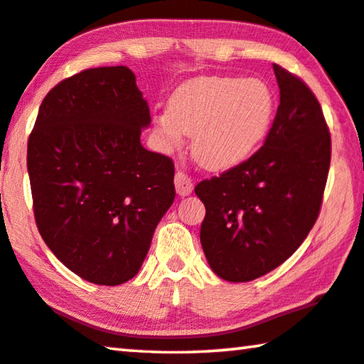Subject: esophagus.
Returning <instances> with one entry per match:
<instances>
[{
  "label": "esophagus",
  "instance_id": "1",
  "mask_svg": "<svg viewBox=\"0 0 364 364\" xmlns=\"http://www.w3.org/2000/svg\"><path fill=\"white\" fill-rule=\"evenodd\" d=\"M175 188L180 196H189L193 193V180L184 171H176L175 175Z\"/></svg>",
  "mask_w": 364,
  "mask_h": 364
}]
</instances>
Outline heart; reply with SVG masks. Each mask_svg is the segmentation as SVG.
Instances as JSON below:
<instances>
[{
  "label": "heart",
  "mask_w": 364,
  "mask_h": 364,
  "mask_svg": "<svg viewBox=\"0 0 364 364\" xmlns=\"http://www.w3.org/2000/svg\"><path fill=\"white\" fill-rule=\"evenodd\" d=\"M275 95L261 79L204 76L173 92L168 109L155 118L161 144L176 149L193 134V154L210 170L243 164L267 137Z\"/></svg>",
  "instance_id": "b5f03b06"
}]
</instances>
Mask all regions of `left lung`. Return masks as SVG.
I'll return each mask as SVG.
<instances>
[{
	"mask_svg": "<svg viewBox=\"0 0 364 364\" xmlns=\"http://www.w3.org/2000/svg\"><path fill=\"white\" fill-rule=\"evenodd\" d=\"M280 89L264 146L232 170L200 181V245L227 282H250L284 264L313 228L322 204L331 134L319 102L301 79L274 65Z\"/></svg>",
	"mask_w": 364,
	"mask_h": 364,
	"instance_id": "left-lung-1",
	"label": "left lung"
}]
</instances>
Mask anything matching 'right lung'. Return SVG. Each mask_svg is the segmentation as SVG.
I'll return each instance as SVG.
<instances>
[{"label":"right lung","mask_w":364,"mask_h":364,"mask_svg":"<svg viewBox=\"0 0 364 364\" xmlns=\"http://www.w3.org/2000/svg\"><path fill=\"white\" fill-rule=\"evenodd\" d=\"M151 113L126 66L94 68L45 97L27 144L33 215L80 279L121 285L139 272L175 199L171 159L147 151Z\"/></svg>","instance_id":"add662e5"}]
</instances>
